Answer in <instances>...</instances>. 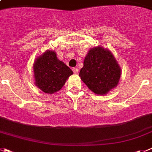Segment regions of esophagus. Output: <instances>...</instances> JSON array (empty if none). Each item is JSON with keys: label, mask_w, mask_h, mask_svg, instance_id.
<instances>
[{"label": "esophagus", "mask_w": 152, "mask_h": 152, "mask_svg": "<svg viewBox=\"0 0 152 152\" xmlns=\"http://www.w3.org/2000/svg\"><path fill=\"white\" fill-rule=\"evenodd\" d=\"M72 71H73L75 74H78V69H77V68H73V69H72Z\"/></svg>", "instance_id": "esophagus-1"}]
</instances>
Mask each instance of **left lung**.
Returning a JSON list of instances; mask_svg holds the SVG:
<instances>
[{"mask_svg": "<svg viewBox=\"0 0 152 152\" xmlns=\"http://www.w3.org/2000/svg\"><path fill=\"white\" fill-rule=\"evenodd\" d=\"M121 75V67L111 51L96 47L86 56L79 76L91 91L105 95L117 87Z\"/></svg>", "mask_w": 152, "mask_h": 152, "instance_id": "1", "label": "left lung"}]
</instances>
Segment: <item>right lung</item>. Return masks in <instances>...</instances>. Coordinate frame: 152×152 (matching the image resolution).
I'll return each mask as SVG.
<instances>
[{
  "label": "right lung",
  "mask_w": 152,
  "mask_h": 152,
  "mask_svg": "<svg viewBox=\"0 0 152 152\" xmlns=\"http://www.w3.org/2000/svg\"><path fill=\"white\" fill-rule=\"evenodd\" d=\"M33 69L35 85L49 94L62 89L67 79L73 74L70 68L57 59L54 50H47L37 57Z\"/></svg>",
  "instance_id": "add662e5"
}]
</instances>
